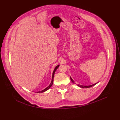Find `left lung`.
<instances>
[{
	"mask_svg": "<svg viewBox=\"0 0 120 120\" xmlns=\"http://www.w3.org/2000/svg\"><path fill=\"white\" fill-rule=\"evenodd\" d=\"M70 78H71V82H74V81L72 80V79L70 77ZM97 83H95V84H94V85H90V86H81V85H78L79 86H80V87H81V88H90V87H91V86H94V85H95L96 84H97Z\"/></svg>",
	"mask_w": 120,
	"mask_h": 120,
	"instance_id": "obj_1",
	"label": "left lung"
}]
</instances>
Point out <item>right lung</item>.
<instances>
[{"instance_id": "1", "label": "right lung", "mask_w": 120, "mask_h": 120, "mask_svg": "<svg viewBox=\"0 0 120 120\" xmlns=\"http://www.w3.org/2000/svg\"><path fill=\"white\" fill-rule=\"evenodd\" d=\"M59 65H58V66H57L56 68H54V71H53V73H52V82H51V83H50V84L49 85V86H48L46 88H45V90H41V91H40V92H38V93H43V92H45V91H46V90H49L50 87L52 86V84H53V77H54V73H55V71H56V69L59 67Z\"/></svg>"}]
</instances>
